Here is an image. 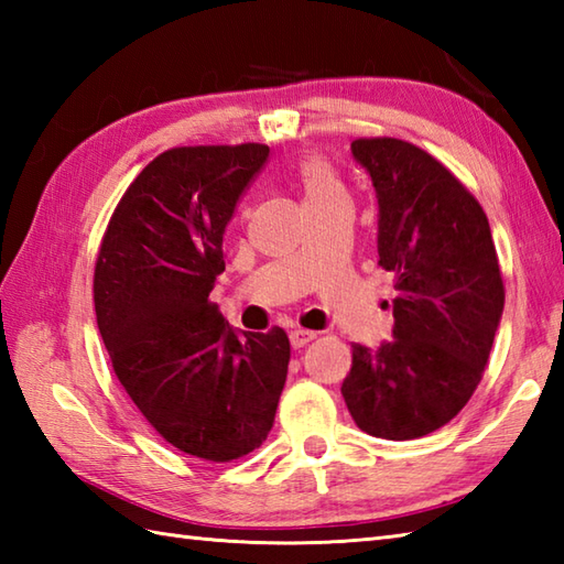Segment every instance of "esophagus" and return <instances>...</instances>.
Returning a JSON list of instances; mask_svg holds the SVG:
<instances>
[{
  "label": "esophagus",
  "instance_id": "esophagus-1",
  "mask_svg": "<svg viewBox=\"0 0 564 564\" xmlns=\"http://www.w3.org/2000/svg\"><path fill=\"white\" fill-rule=\"evenodd\" d=\"M315 337H317V334H315V332H310V329H301V327L293 329V332H291V344H293V349H301V346L310 344V341H313Z\"/></svg>",
  "mask_w": 564,
  "mask_h": 564
}]
</instances>
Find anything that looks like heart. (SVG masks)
<instances>
[{
  "label": "heart",
  "mask_w": 564,
  "mask_h": 564,
  "mask_svg": "<svg viewBox=\"0 0 564 564\" xmlns=\"http://www.w3.org/2000/svg\"><path fill=\"white\" fill-rule=\"evenodd\" d=\"M297 184H301V191L305 196V206L349 200L337 170H334L325 158H317V154H307L301 166H297Z\"/></svg>",
  "instance_id": "obj_1"
}]
</instances>
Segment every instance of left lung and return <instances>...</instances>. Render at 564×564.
<instances>
[{
    "label": "left lung",
    "mask_w": 564,
    "mask_h": 564,
    "mask_svg": "<svg viewBox=\"0 0 564 564\" xmlns=\"http://www.w3.org/2000/svg\"><path fill=\"white\" fill-rule=\"evenodd\" d=\"M351 152L376 186L378 263L398 295L394 339L351 346L341 394L366 434L410 441L448 424L480 386L505 281L482 206L436 158L398 138H358Z\"/></svg>",
    "instance_id": "8db88e82"
}]
</instances>
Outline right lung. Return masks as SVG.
<instances>
[{"mask_svg":"<svg viewBox=\"0 0 564 564\" xmlns=\"http://www.w3.org/2000/svg\"><path fill=\"white\" fill-rule=\"evenodd\" d=\"M269 145L158 154L111 215L94 267V310L113 373L158 434L194 458L230 463L273 426L289 334L227 325L210 291L223 235Z\"/></svg>","mask_w":564,"mask_h":564,"instance_id":"1","label":"right lung"}]
</instances>
